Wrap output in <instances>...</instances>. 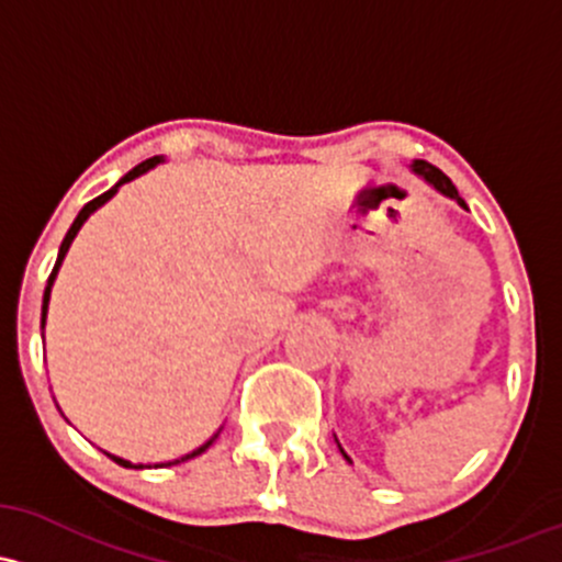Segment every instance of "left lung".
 I'll use <instances>...</instances> for the list:
<instances>
[{"label":"left lung","instance_id":"obj_1","mask_svg":"<svg viewBox=\"0 0 562 562\" xmlns=\"http://www.w3.org/2000/svg\"><path fill=\"white\" fill-rule=\"evenodd\" d=\"M413 170H416L418 176H424V178H427V181L431 183V187H435V189H440L442 194L453 196V200L459 202V205H464V200H461V196H459V191H456V187H453V183H451V178H448L446 172H442L440 168H435V165L424 162V159H416V165H413ZM464 207H467V205H464Z\"/></svg>","mask_w":562,"mask_h":562}]
</instances>
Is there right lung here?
I'll return each mask as SVG.
<instances>
[{"instance_id": "obj_1", "label": "right lung", "mask_w": 562, "mask_h": 562, "mask_svg": "<svg viewBox=\"0 0 562 562\" xmlns=\"http://www.w3.org/2000/svg\"><path fill=\"white\" fill-rule=\"evenodd\" d=\"M159 159L157 157H151V159H146V162H140V165H135V168L127 172L125 178H122L120 183H127V181H133L135 176H140V172H146L149 168H154V165H157ZM120 183H116V187H120ZM116 187L114 189H109V191H103L101 196H95V200H90L88 205L82 207V211H79V215L77 218H74V224H71V229L66 232V237H64V243H60V250H58V261H55V267H53V271H50V277H47V288H45V301H42V328H45V314H47V301H50V288H53V280H55V271H58V267H60V261H64V256H66V250H69V245H71V239H74V234L79 232V226L85 224V221H88V215L95 211V207H101L103 202L109 200L111 194H114L116 191ZM213 446V440H207L205 446L202 448H196L194 453H189V456H183V459H176V461H170V464H162V467H172V464H181V461H189V459H194V456H200V453H205L207 448ZM111 456V453H109ZM111 459L116 461V464H122V467H135V464H131V461H125V459H116V456H111ZM138 470H140V464H138Z\"/></svg>"}]
</instances>
